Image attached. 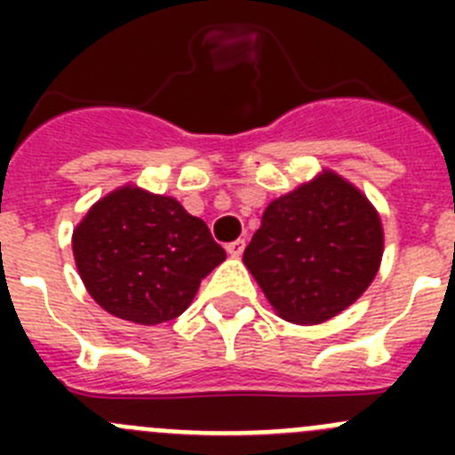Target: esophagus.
Instances as JSON below:
<instances>
[{
  "instance_id": "1",
  "label": "esophagus",
  "mask_w": 455,
  "mask_h": 455,
  "mask_svg": "<svg viewBox=\"0 0 455 455\" xmlns=\"http://www.w3.org/2000/svg\"><path fill=\"white\" fill-rule=\"evenodd\" d=\"M243 248H246V241L236 239V241H232V243H228V246H225V251H228V255L230 257H241Z\"/></svg>"
}]
</instances>
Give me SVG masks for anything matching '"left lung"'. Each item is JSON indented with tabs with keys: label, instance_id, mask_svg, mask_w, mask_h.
Segmentation results:
<instances>
[{
	"label": "left lung",
	"instance_id": "8db88e82",
	"mask_svg": "<svg viewBox=\"0 0 455 455\" xmlns=\"http://www.w3.org/2000/svg\"><path fill=\"white\" fill-rule=\"evenodd\" d=\"M380 257L383 225L373 204L325 171L268 204L243 264L277 316L312 325L355 303Z\"/></svg>",
	"mask_w": 455,
	"mask_h": 455
}]
</instances>
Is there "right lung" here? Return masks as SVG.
<instances>
[{"mask_svg":"<svg viewBox=\"0 0 455 455\" xmlns=\"http://www.w3.org/2000/svg\"><path fill=\"white\" fill-rule=\"evenodd\" d=\"M79 275L108 315L140 325L180 316L225 259L203 219L139 187L108 193L72 235Z\"/></svg>","mask_w":455,"mask_h":455,"instance_id":"add662e5","label":"right lung"}]
</instances>
